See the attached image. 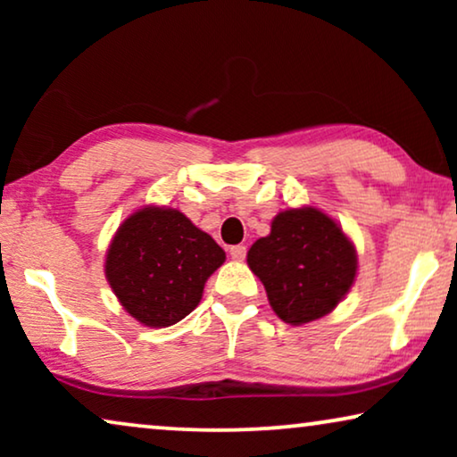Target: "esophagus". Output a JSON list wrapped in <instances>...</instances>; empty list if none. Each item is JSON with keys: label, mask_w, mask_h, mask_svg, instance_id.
Returning <instances> with one entry per match:
<instances>
[{"label": "esophagus", "mask_w": 457, "mask_h": 457, "mask_svg": "<svg viewBox=\"0 0 457 457\" xmlns=\"http://www.w3.org/2000/svg\"><path fill=\"white\" fill-rule=\"evenodd\" d=\"M228 253H230V258H233V260H243V258H245V253H247V247L245 245H233L228 249Z\"/></svg>", "instance_id": "obj_1"}]
</instances>
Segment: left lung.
I'll use <instances>...</instances> for the list:
<instances>
[{"label":"left lung","instance_id":"obj_1","mask_svg":"<svg viewBox=\"0 0 457 457\" xmlns=\"http://www.w3.org/2000/svg\"><path fill=\"white\" fill-rule=\"evenodd\" d=\"M280 320L305 324L327 316L352 289L358 255L339 224L316 208L285 210L270 235L247 252Z\"/></svg>","mask_w":457,"mask_h":457}]
</instances>
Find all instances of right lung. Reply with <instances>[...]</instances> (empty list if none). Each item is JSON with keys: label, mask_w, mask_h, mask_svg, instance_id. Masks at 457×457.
I'll return each instance as SVG.
<instances>
[{"label": "right lung", "mask_w": 457, "mask_h": 457, "mask_svg": "<svg viewBox=\"0 0 457 457\" xmlns=\"http://www.w3.org/2000/svg\"><path fill=\"white\" fill-rule=\"evenodd\" d=\"M224 260V249L183 212L147 205L116 230L105 278L135 320L162 328L197 308L205 280Z\"/></svg>", "instance_id": "obj_1"}]
</instances>
